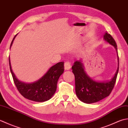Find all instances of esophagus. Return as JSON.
Listing matches in <instances>:
<instances>
[{
	"label": "esophagus",
	"mask_w": 128,
	"mask_h": 128,
	"mask_svg": "<svg viewBox=\"0 0 128 128\" xmlns=\"http://www.w3.org/2000/svg\"><path fill=\"white\" fill-rule=\"evenodd\" d=\"M64 69L66 70H70L71 68V64L70 62L68 61H66L64 62Z\"/></svg>",
	"instance_id": "esophagus-1"
}]
</instances>
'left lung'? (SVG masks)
I'll return each instance as SVG.
<instances>
[{
    "label": "left lung",
    "mask_w": 128,
    "mask_h": 128,
    "mask_svg": "<svg viewBox=\"0 0 128 128\" xmlns=\"http://www.w3.org/2000/svg\"><path fill=\"white\" fill-rule=\"evenodd\" d=\"M104 38L114 46L117 51L116 41L106 31ZM72 69L75 77V90L78 98L86 103H96L108 97L113 90L119 71V57L118 69L113 78L109 82H98L90 78L86 74L83 64L80 61H76Z\"/></svg>",
    "instance_id": "left-lung-1"
}]
</instances>
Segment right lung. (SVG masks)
<instances>
[{"instance_id":"right-lung-1","label":"right lung","mask_w":128,"mask_h":128,"mask_svg":"<svg viewBox=\"0 0 128 128\" xmlns=\"http://www.w3.org/2000/svg\"><path fill=\"white\" fill-rule=\"evenodd\" d=\"M16 35L12 39L10 46ZM9 61L13 80L19 93L28 100L38 102L48 100L52 97L56 90L58 80L64 70V62H58L52 66L38 81L32 83H25L20 82L15 76L10 66L9 58Z\"/></svg>"}]
</instances>
